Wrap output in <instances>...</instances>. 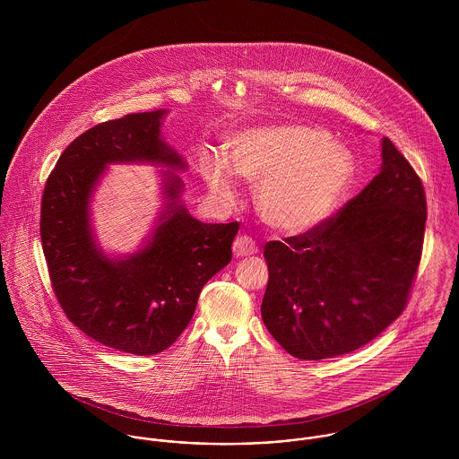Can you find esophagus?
<instances>
[{
	"label": "esophagus",
	"instance_id": "34e87169",
	"mask_svg": "<svg viewBox=\"0 0 459 459\" xmlns=\"http://www.w3.org/2000/svg\"><path fill=\"white\" fill-rule=\"evenodd\" d=\"M233 253L237 258H244V256H253L258 253V246L256 242L247 237V235H242L238 237L235 242H233Z\"/></svg>",
	"mask_w": 459,
	"mask_h": 459
}]
</instances>
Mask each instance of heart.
Instances as JSON below:
<instances>
[{"label":"heart","instance_id":"heart-1","mask_svg":"<svg viewBox=\"0 0 459 459\" xmlns=\"http://www.w3.org/2000/svg\"><path fill=\"white\" fill-rule=\"evenodd\" d=\"M230 164L212 155L199 164L208 189L235 201L233 171L258 187L263 221L286 235L318 228L337 210L355 180V159L327 132L311 126L284 124L233 134L226 141Z\"/></svg>","mask_w":459,"mask_h":459}]
</instances>
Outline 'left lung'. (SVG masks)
Masks as SVG:
<instances>
[{"mask_svg":"<svg viewBox=\"0 0 459 459\" xmlns=\"http://www.w3.org/2000/svg\"><path fill=\"white\" fill-rule=\"evenodd\" d=\"M426 195L391 139L380 173L318 228L268 242L264 327L293 357L350 353L404 311L420 262Z\"/></svg>","mask_w":459,"mask_h":459,"instance_id":"obj_1","label":"left lung"}]
</instances>
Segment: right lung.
I'll return each instance as SVG.
<instances>
[{"instance_id":"1","label":"right lung","mask_w":459,"mask_h":459,"mask_svg":"<svg viewBox=\"0 0 459 459\" xmlns=\"http://www.w3.org/2000/svg\"><path fill=\"white\" fill-rule=\"evenodd\" d=\"M166 109L134 113L75 137L49 175L40 238L66 318L97 342L155 355L189 325L203 286L231 262L238 222L206 224L182 203L186 159L160 135ZM162 165L165 206L132 255L109 257L91 228V197L109 163Z\"/></svg>"}]
</instances>
